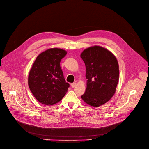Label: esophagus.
Segmentation results:
<instances>
[{
  "label": "esophagus",
  "instance_id": "34e87169",
  "mask_svg": "<svg viewBox=\"0 0 149 149\" xmlns=\"http://www.w3.org/2000/svg\"><path fill=\"white\" fill-rule=\"evenodd\" d=\"M77 84L76 82H74V83H72V84H71V86H72V88H74L76 86Z\"/></svg>",
  "mask_w": 149,
  "mask_h": 149
}]
</instances>
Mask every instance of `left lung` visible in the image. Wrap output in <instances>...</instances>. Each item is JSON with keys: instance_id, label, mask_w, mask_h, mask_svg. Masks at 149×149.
Returning a JSON list of instances; mask_svg holds the SVG:
<instances>
[{"instance_id": "1", "label": "left lung", "mask_w": 149, "mask_h": 149, "mask_svg": "<svg viewBox=\"0 0 149 149\" xmlns=\"http://www.w3.org/2000/svg\"><path fill=\"white\" fill-rule=\"evenodd\" d=\"M86 67L87 88L81 98L87 104L99 107L114 95L119 81L118 61L107 49L95 45L81 54Z\"/></svg>"}]
</instances>
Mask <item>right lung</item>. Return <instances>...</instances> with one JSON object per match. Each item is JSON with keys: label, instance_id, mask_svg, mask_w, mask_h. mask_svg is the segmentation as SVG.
Wrapping results in <instances>:
<instances>
[{"label": "right lung", "instance_id": "add662e5", "mask_svg": "<svg viewBox=\"0 0 149 149\" xmlns=\"http://www.w3.org/2000/svg\"><path fill=\"white\" fill-rule=\"evenodd\" d=\"M67 54L64 49L53 48L38 55L28 75V86L42 104L52 105L65 96L70 84L63 77L60 62Z\"/></svg>", "mask_w": 149, "mask_h": 149}]
</instances>
